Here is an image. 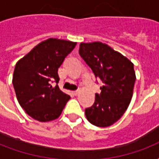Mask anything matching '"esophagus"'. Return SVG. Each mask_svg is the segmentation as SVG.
<instances>
[{"label": "esophagus", "mask_w": 159, "mask_h": 159, "mask_svg": "<svg viewBox=\"0 0 159 159\" xmlns=\"http://www.w3.org/2000/svg\"><path fill=\"white\" fill-rule=\"evenodd\" d=\"M79 91H75V92H72V93H73V95H74V96H77V95L79 94Z\"/></svg>", "instance_id": "esophagus-1"}]
</instances>
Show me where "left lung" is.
<instances>
[{
	"label": "left lung",
	"mask_w": 159,
	"mask_h": 159,
	"mask_svg": "<svg viewBox=\"0 0 159 159\" xmlns=\"http://www.w3.org/2000/svg\"><path fill=\"white\" fill-rule=\"evenodd\" d=\"M79 54L103 83L93 106L85 110L86 117L98 127L111 125L121 118L133 97V62L102 42L81 43Z\"/></svg>",
	"instance_id": "left-lung-1"
}]
</instances>
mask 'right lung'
Wrapping results in <instances>:
<instances>
[{
  "mask_svg": "<svg viewBox=\"0 0 159 159\" xmlns=\"http://www.w3.org/2000/svg\"><path fill=\"white\" fill-rule=\"evenodd\" d=\"M76 44L50 38L16 63L12 79L16 97L26 113L36 120L47 122L58 118L70 99L57 86V70ZM53 82L57 83L55 87Z\"/></svg>",
  "mask_w": 159,
  "mask_h": 159,
  "instance_id": "right-lung-1",
  "label": "right lung"
}]
</instances>
